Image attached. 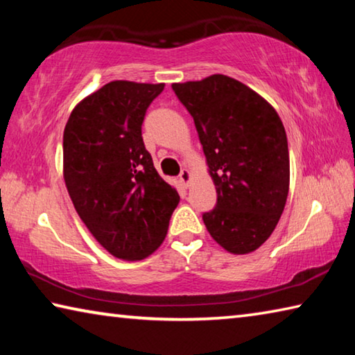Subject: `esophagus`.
I'll use <instances>...</instances> for the list:
<instances>
[{"instance_id": "1", "label": "esophagus", "mask_w": 355, "mask_h": 355, "mask_svg": "<svg viewBox=\"0 0 355 355\" xmlns=\"http://www.w3.org/2000/svg\"><path fill=\"white\" fill-rule=\"evenodd\" d=\"M180 183H182L184 188H188L191 183V172L188 169H183L180 172Z\"/></svg>"}]
</instances>
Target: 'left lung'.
<instances>
[{
  "label": "left lung",
  "instance_id": "obj_1",
  "mask_svg": "<svg viewBox=\"0 0 355 355\" xmlns=\"http://www.w3.org/2000/svg\"><path fill=\"white\" fill-rule=\"evenodd\" d=\"M172 89L194 119L218 202L203 213L209 235L227 252L249 254L266 241L284 213L290 156L274 107L225 75L175 83Z\"/></svg>",
  "mask_w": 355,
  "mask_h": 355
}]
</instances>
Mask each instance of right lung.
Instances as JSON below:
<instances>
[{
  "instance_id": "add662e5",
  "label": "right lung",
  "mask_w": 355,
  "mask_h": 355,
  "mask_svg": "<svg viewBox=\"0 0 355 355\" xmlns=\"http://www.w3.org/2000/svg\"><path fill=\"white\" fill-rule=\"evenodd\" d=\"M164 84L111 81L71 111L64 130V180L94 238L122 260L164 241L180 196L156 172L142 122Z\"/></svg>"
}]
</instances>
